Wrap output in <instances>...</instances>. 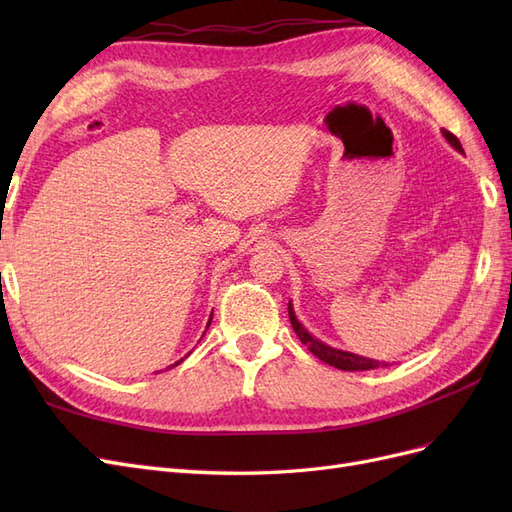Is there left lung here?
<instances>
[{
	"instance_id": "8db88e82",
	"label": "left lung",
	"mask_w": 512,
	"mask_h": 512,
	"mask_svg": "<svg viewBox=\"0 0 512 512\" xmlns=\"http://www.w3.org/2000/svg\"><path fill=\"white\" fill-rule=\"evenodd\" d=\"M442 136L446 138L448 143H451L453 149H457L459 153H463V147H461L459 138H457L455 134L442 130ZM288 316H290V324H292L294 333L299 335V339L307 346V350L312 352V354H316L320 361L329 363V365H333V367H337V369H344V371H369V369H378V367H384V365H386L384 361L365 359V356H359V354H354V352H346V350H339V348H331V346H327L324 342H320V339H316V337H314L312 333H309V331L303 327V324L299 322L297 314H294V309H292V301L288 303Z\"/></svg>"
}]
</instances>
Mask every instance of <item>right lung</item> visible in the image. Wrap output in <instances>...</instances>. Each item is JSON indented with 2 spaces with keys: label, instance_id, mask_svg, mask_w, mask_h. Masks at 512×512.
<instances>
[{
  "label": "right lung",
  "instance_id": "obj_1",
  "mask_svg": "<svg viewBox=\"0 0 512 512\" xmlns=\"http://www.w3.org/2000/svg\"><path fill=\"white\" fill-rule=\"evenodd\" d=\"M209 324H211V318H209ZM209 324H207V329H209ZM205 333H207V331H205ZM181 361H183V359H181ZM181 361H177V363H175V365H179V363H181ZM175 365H170V367H175ZM170 367H168V369H170Z\"/></svg>",
  "mask_w": 512,
  "mask_h": 512
}]
</instances>
